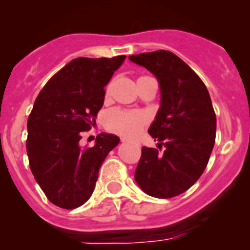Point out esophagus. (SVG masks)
<instances>
[{
    "instance_id": "1",
    "label": "esophagus",
    "mask_w": 250,
    "mask_h": 250,
    "mask_svg": "<svg viewBox=\"0 0 250 250\" xmlns=\"http://www.w3.org/2000/svg\"><path fill=\"white\" fill-rule=\"evenodd\" d=\"M122 141H125V139H123ZM132 144H134V145H135V146H138V147H139V146H140V143H138V141H133V143H132Z\"/></svg>"
}]
</instances>
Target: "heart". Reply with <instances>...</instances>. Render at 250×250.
Listing matches in <instances>:
<instances>
[{
    "instance_id": "obj_1",
    "label": "heart",
    "mask_w": 250,
    "mask_h": 250,
    "mask_svg": "<svg viewBox=\"0 0 250 250\" xmlns=\"http://www.w3.org/2000/svg\"><path fill=\"white\" fill-rule=\"evenodd\" d=\"M110 84L107 85V90ZM148 117L145 112L139 110L125 109H111L105 116V125L110 132L125 135V137H134L147 125Z\"/></svg>"
}]
</instances>
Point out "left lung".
<instances>
[{
  "mask_svg": "<svg viewBox=\"0 0 250 250\" xmlns=\"http://www.w3.org/2000/svg\"><path fill=\"white\" fill-rule=\"evenodd\" d=\"M129 59L152 72L161 87V107L148 128L158 148L143 146L134 178L147 195L172 198L188 190L208 165L216 133L210 95L200 76L169 50Z\"/></svg>",
  "mask_w": 250,
  "mask_h": 250,
  "instance_id": "8db88e82",
  "label": "left lung"
}]
</instances>
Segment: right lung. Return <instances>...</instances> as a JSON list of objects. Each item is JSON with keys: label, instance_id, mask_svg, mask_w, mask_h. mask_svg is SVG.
<instances>
[{"label": "right lung", "instance_id": "add662e5", "mask_svg": "<svg viewBox=\"0 0 250 250\" xmlns=\"http://www.w3.org/2000/svg\"><path fill=\"white\" fill-rule=\"evenodd\" d=\"M125 59L76 58L50 77L35 100L27 118L30 169L48 200L60 208L87 202L100 166L120 143L116 135L99 134L94 146H80L104 104V87Z\"/></svg>", "mask_w": 250, "mask_h": 250}]
</instances>
